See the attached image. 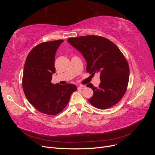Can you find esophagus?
I'll return each mask as SVG.
<instances>
[{
    "mask_svg": "<svg viewBox=\"0 0 155 155\" xmlns=\"http://www.w3.org/2000/svg\"><path fill=\"white\" fill-rule=\"evenodd\" d=\"M86 88V86L85 85H79V87H78V89H84V88Z\"/></svg>",
    "mask_w": 155,
    "mask_h": 155,
    "instance_id": "1",
    "label": "esophagus"
}]
</instances>
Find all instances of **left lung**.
Returning <instances> with one entry per match:
<instances>
[{
  "instance_id": "left-lung-1",
  "label": "left lung",
  "mask_w": 155,
  "mask_h": 155,
  "mask_svg": "<svg viewBox=\"0 0 155 155\" xmlns=\"http://www.w3.org/2000/svg\"><path fill=\"white\" fill-rule=\"evenodd\" d=\"M67 41L85 58L87 72L100 73L99 87L91 83L87 85L94 92L89 103L97 109H106L119 102L127 88L129 67L118 46L105 37L93 35L70 37Z\"/></svg>"
}]
</instances>
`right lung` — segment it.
<instances>
[{"label":"right lung","instance_id":"obj_1","mask_svg":"<svg viewBox=\"0 0 155 155\" xmlns=\"http://www.w3.org/2000/svg\"><path fill=\"white\" fill-rule=\"evenodd\" d=\"M63 40L41 43L28 55L22 76V88L27 100L41 113L55 115L61 112L77 90L73 84L51 83L56 51Z\"/></svg>","mask_w":155,"mask_h":155}]
</instances>
